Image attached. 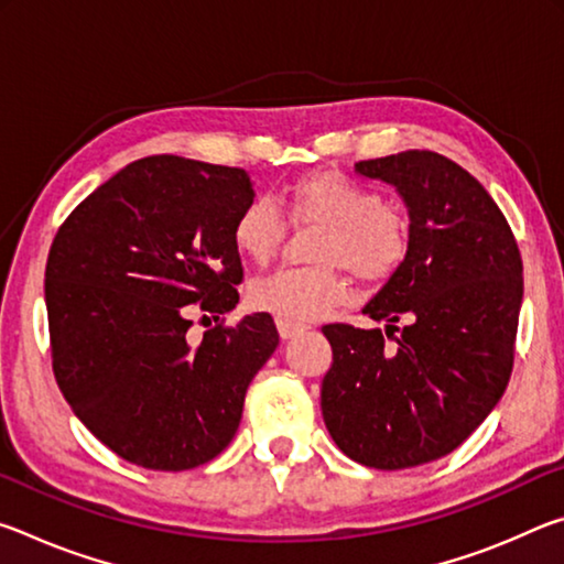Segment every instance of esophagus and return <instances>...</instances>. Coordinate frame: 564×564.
Segmentation results:
<instances>
[{
	"mask_svg": "<svg viewBox=\"0 0 564 564\" xmlns=\"http://www.w3.org/2000/svg\"><path fill=\"white\" fill-rule=\"evenodd\" d=\"M275 328H279L283 340H291V338H295V336H301V333H303L305 328H308V326H303V323L285 321V318H275Z\"/></svg>",
	"mask_w": 564,
	"mask_h": 564,
	"instance_id": "obj_1",
	"label": "esophagus"
}]
</instances>
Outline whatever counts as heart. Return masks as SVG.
<instances>
[{
	"label": "heart",
	"instance_id": "heart-1",
	"mask_svg": "<svg viewBox=\"0 0 564 564\" xmlns=\"http://www.w3.org/2000/svg\"><path fill=\"white\" fill-rule=\"evenodd\" d=\"M283 208L293 224L321 226L311 259L316 265L261 275L248 289V303L275 318L308 323L348 299L340 265L356 279L378 283L393 275L410 251V221L373 186L340 171L303 174L285 188ZM289 221L271 198H251L234 218V246L256 263L273 259Z\"/></svg>",
	"mask_w": 564,
	"mask_h": 564
}]
</instances>
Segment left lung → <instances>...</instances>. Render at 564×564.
<instances>
[{
    "instance_id": "left-lung-1",
    "label": "left lung",
    "mask_w": 564,
    "mask_h": 564,
    "mask_svg": "<svg viewBox=\"0 0 564 564\" xmlns=\"http://www.w3.org/2000/svg\"><path fill=\"white\" fill-rule=\"evenodd\" d=\"M356 171L395 186L410 216V251L362 308L386 321V333L323 326L333 366L321 410L350 460L403 470L453 453L502 398L522 259L498 204L455 161L410 149L358 161Z\"/></svg>"
}]
</instances>
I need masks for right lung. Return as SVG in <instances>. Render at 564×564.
<instances>
[{
    "mask_svg": "<svg viewBox=\"0 0 564 564\" xmlns=\"http://www.w3.org/2000/svg\"><path fill=\"white\" fill-rule=\"evenodd\" d=\"M253 196L243 169L147 156L84 198L54 236L44 273L54 378L123 460L178 473L234 441L279 330L253 313L194 346L188 328L194 313L236 308L243 269L231 228Z\"/></svg>",
    "mask_w": 564,
    "mask_h": 564,
    "instance_id": "obj_1",
    "label": "right lung"
}]
</instances>
